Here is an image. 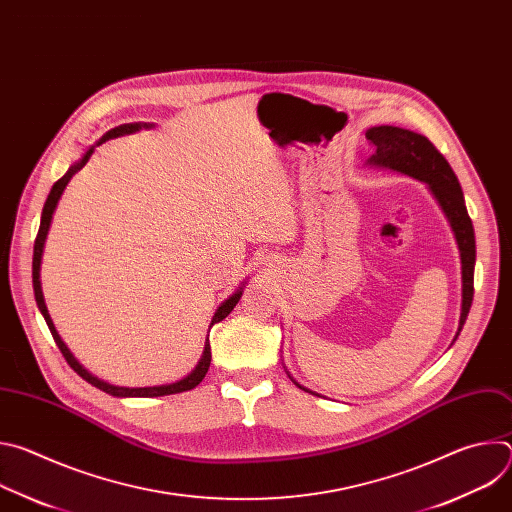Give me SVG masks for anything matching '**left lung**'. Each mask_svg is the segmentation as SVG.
Instances as JSON below:
<instances>
[{
  "mask_svg": "<svg viewBox=\"0 0 512 512\" xmlns=\"http://www.w3.org/2000/svg\"><path fill=\"white\" fill-rule=\"evenodd\" d=\"M364 135H367V139L375 148V154L369 160L373 166L389 168L425 182L448 218L460 249V259H462V314H460V326L456 332V338H458L474 298V263H476L474 227L466 210L464 192L458 182V176L454 174L448 160L437 152L435 145L425 135H419L409 129L393 127V125L371 127Z\"/></svg>",
  "mask_w": 512,
  "mask_h": 512,
  "instance_id": "left-lung-1",
  "label": "left lung"
}]
</instances>
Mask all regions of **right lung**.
<instances>
[{
  "instance_id": "obj_1",
  "label": "right lung",
  "mask_w": 512,
  "mask_h": 512,
  "mask_svg": "<svg viewBox=\"0 0 512 512\" xmlns=\"http://www.w3.org/2000/svg\"><path fill=\"white\" fill-rule=\"evenodd\" d=\"M141 127H150V125H139V123H125V125H119V127L107 131V133L97 141V145H101L103 141H107V139H111V137L125 135V133H133V131H137V129H141ZM93 150H95V148H89L81 162H77L75 166H70L68 172H66L58 182H54V186H52V190H50V194H48V198H46V204H44V208H42L40 229H38V237H36V241H34V259H32V283H34V298H36L38 310L42 312V316H44V320H46V324H48V328H50V334H52L56 346L60 348L64 360L70 364V369L75 371L79 377H83L87 383H91L93 387H97V389H101V391H105V393H109V395H113V397H164V395H174V393L190 391V389H194V387L204 379V375L208 373L210 358H212V356H210V342H208V338H206V342H204V352H202L200 362L196 364V369H194L188 377H184L182 381H176V383H172V385H162V387H137V389H129V387H115V385H109V383H105V381H99V379L93 377L87 369H83L81 364L77 362V358L70 354V350L66 348V344L60 340V336H58V332H56V328H54V324H52V320H50V314H48V310H46L44 296H42V285H40V263H42V253H44L46 235H48V229H50V223H52V214H54V210H56V204H58V200H60V196H62V192H64V188H66V184L70 182V178L75 176L79 170H83V166L89 162ZM241 296H243V287L237 289L235 294H233L229 300H225V302L221 304V308H218V310L214 312L210 326H214L216 322L225 320V318L233 312V308L239 304Z\"/></svg>"
}]
</instances>
